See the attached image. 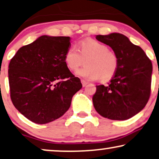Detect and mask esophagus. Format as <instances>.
Returning a JSON list of instances; mask_svg holds the SVG:
<instances>
[{
    "label": "esophagus",
    "mask_w": 159,
    "mask_h": 159,
    "mask_svg": "<svg viewBox=\"0 0 159 159\" xmlns=\"http://www.w3.org/2000/svg\"><path fill=\"white\" fill-rule=\"evenodd\" d=\"M81 82H82V86H83V87H84V86H85L86 84H87L88 83V82L84 81V80H81Z\"/></svg>",
    "instance_id": "esophagus-1"
}]
</instances>
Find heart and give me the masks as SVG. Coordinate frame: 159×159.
<instances>
[{
    "instance_id": "b5f03b06",
    "label": "heart",
    "mask_w": 159,
    "mask_h": 159,
    "mask_svg": "<svg viewBox=\"0 0 159 159\" xmlns=\"http://www.w3.org/2000/svg\"><path fill=\"white\" fill-rule=\"evenodd\" d=\"M85 67L77 71V75L88 80L102 81L110 80L118 69L119 59L116 53L106 44L94 39L82 41L78 44L69 47L64 55L67 69L75 71L83 64Z\"/></svg>"
}]
</instances>
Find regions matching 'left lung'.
<instances>
[{
    "instance_id": "left-lung-1",
    "label": "left lung",
    "mask_w": 159,
    "mask_h": 159,
    "mask_svg": "<svg viewBox=\"0 0 159 159\" xmlns=\"http://www.w3.org/2000/svg\"><path fill=\"white\" fill-rule=\"evenodd\" d=\"M96 39L109 45L119 59L118 69L108 85H96L93 96L95 110L104 117L124 120L139 113L151 91V61L141 47L124 35L113 33Z\"/></svg>"
}]
</instances>
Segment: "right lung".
Instances as JSON below:
<instances>
[{"mask_svg":"<svg viewBox=\"0 0 159 159\" xmlns=\"http://www.w3.org/2000/svg\"><path fill=\"white\" fill-rule=\"evenodd\" d=\"M69 36H42L22 47L9 65L10 97L28 120L45 124L69 110L82 85L64 63Z\"/></svg>","mask_w":159,"mask_h":159,"instance_id":"1","label":"right lung"}]
</instances>
